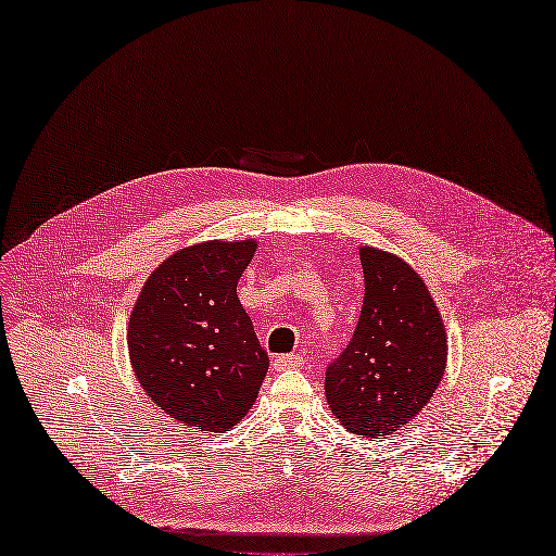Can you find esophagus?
I'll use <instances>...</instances> for the list:
<instances>
[{
    "label": "esophagus",
    "mask_w": 556,
    "mask_h": 556,
    "mask_svg": "<svg viewBox=\"0 0 556 556\" xmlns=\"http://www.w3.org/2000/svg\"><path fill=\"white\" fill-rule=\"evenodd\" d=\"M303 356L301 354H282L274 358V368L276 370H294V368H303Z\"/></svg>",
    "instance_id": "esophagus-1"
}]
</instances>
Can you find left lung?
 Returning a JSON list of instances; mask_svg holds the SVG:
<instances>
[{
	"label": "left lung",
	"mask_w": 556,
	"mask_h": 556,
	"mask_svg": "<svg viewBox=\"0 0 556 556\" xmlns=\"http://www.w3.org/2000/svg\"><path fill=\"white\" fill-rule=\"evenodd\" d=\"M361 317L327 368V402L340 426L384 439L424 409L446 370L448 340L426 282L393 253L361 248Z\"/></svg>",
	"instance_id": "8db88e82"
}]
</instances>
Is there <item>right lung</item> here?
<instances>
[{
    "mask_svg": "<svg viewBox=\"0 0 556 556\" xmlns=\"http://www.w3.org/2000/svg\"><path fill=\"white\" fill-rule=\"evenodd\" d=\"M255 248L253 239L181 248L151 271L130 313V366L144 393L184 426H237L269 370L237 296Z\"/></svg>",
    "mask_w": 556,
    "mask_h": 556,
    "instance_id": "right-lung-1",
    "label": "right lung"
}]
</instances>
